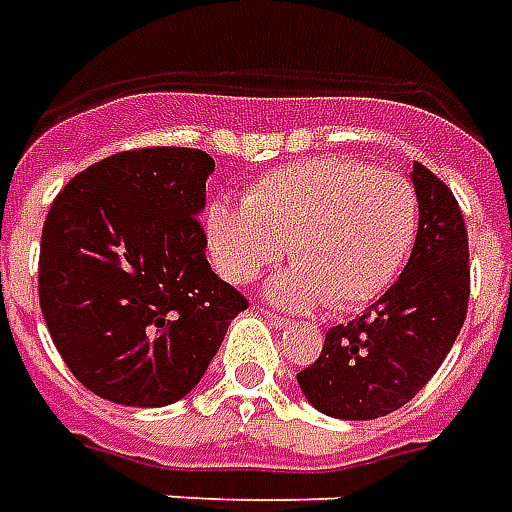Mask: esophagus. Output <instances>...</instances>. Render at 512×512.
I'll use <instances>...</instances> for the list:
<instances>
[{
  "instance_id": "34e87169",
  "label": "esophagus",
  "mask_w": 512,
  "mask_h": 512,
  "mask_svg": "<svg viewBox=\"0 0 512 512\" xmlns=\"http://www.w3.org/2000/svg\"><path fill=\"white\" fill-rule=\"evenodd\" d=\"M260 315H263L271 326H277V329H285V326L290 323L288 318H282V315H277V312H271V310H260Z\"/></svg>"
}]
</instances>
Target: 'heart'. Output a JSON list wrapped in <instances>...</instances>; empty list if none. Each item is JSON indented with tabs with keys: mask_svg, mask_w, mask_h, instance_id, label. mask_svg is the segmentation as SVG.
Wrapping results in <instances>:
<instances>
[{
	"mask_svg": "<svg viewBox=\"0 0 512 512\" xmlns=\"http://www.w3.org/2000/svg\"><path fill=\"white\" fill-rule=\"evenodd\" d=\"M419 230L417 191L403 175L343 158H304L257 178L244 205L213 202L205 238L219 274L257 279L288 252L293 268L271 285L282 307L356 310L406 266Z\"/></svg>",
	"mask_w": 512,
	"mask_h": 512,
	"instance_id": "b5f03b06",
	"label": "heart"
}]
</instances>
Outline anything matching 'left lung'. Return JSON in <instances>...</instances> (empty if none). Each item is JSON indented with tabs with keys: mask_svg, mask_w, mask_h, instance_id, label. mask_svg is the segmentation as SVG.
Here are the masks:
<instances>
[{
	"mask_svg": "<svg viewBox=\"0 0 512 512\" xmlns=\"http://www.w3.org/2000/svg\"><path fill=\"white\" fill-rule=\"evenodd\" d=\"M419 230L403 274L356 321L332 326L301 370L304 397L337 419L406 406L450 354L469 307V235L455 194L428 167L411 169Z\"/></svg>",
	"mask_w": 512,
	"mask_h": 512,
	"instance_id": "8db88e82",
	"label": "left lung"
}]
</instances>
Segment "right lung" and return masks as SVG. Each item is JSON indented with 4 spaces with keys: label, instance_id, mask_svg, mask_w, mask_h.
<instances>
[{
    "label": "right lung",
    "instance_id": "add662e5",
    "mask_svg": "<svg viewBox=\"0 0 512 512\" xmlns=\"http://www.w3.org/2000/svg\"><path fill=\"white\" fill-rule=\"evenodd\" d=\"M194 147L123 150L54 197L38 263L40 310L62 362L120 406H169L200 384L249 301L205 260Z\"/></svg>",
    "mask_w": 512,
    "mask_h": 512
}]
</instances>
